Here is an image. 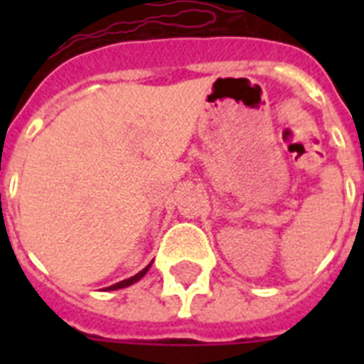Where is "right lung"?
Instances as JSON below:
<instances>
[{"instance_id":"obj_1","label":"right lung","mask_w":364,"mask_h":364,"mask_svg":"<svg viewBox=\"0 0 364 364\" xmlns=\"http://www.w3.org/2000/svg\"><path fill=\"white\" fill-rule=\"evenodd\" d=\"M151 264H153V262H151ZM151 264L145 266V268H143V270L139 272V274H136V276L128 277V279H122V282H119V283H115V285H111V287H107V291H117V289H124V287H130V285H134V283L139 282V279H141V277L145 276V274H147V270H149V268H151Z\"/></svg>"}]
</instances>
